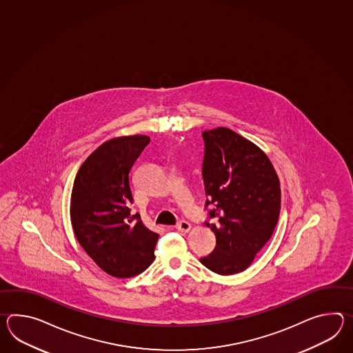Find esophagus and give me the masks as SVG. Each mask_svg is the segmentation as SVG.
Wrapping results in <instances>:
<instances>
[{
  "label": "esophagus",
  "mask_w": 353,
  "mask_h": 353,
  "mask_svg": "<svg viewBox=\"0 0 353 353\" xmlns=\"http://www.w3.org/2000/svg\"><path fill=\"white\" fill-rule=\"evenodd\" d=\"M176 229L179 232H182V233H188V232H190V229H191V224L186 221V220H181L180 223L176 225Z\"/></svg>",
  "instance_id": "esophagus-1"
}]
</instances>
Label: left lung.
Here are the masks:
<instances>
[{
  "instance_id": "8db88e82",
  "label": "left lung",
  "mask_w": 353,
  "mask_h": 353,
  "mask_svg": "<svg viewBox=\"0 0 353 353\" xmlns=\"http://www.w3.org/2000/svg\"><path fill=\"white\" fill-rule=\"evenodd\" d=\"M205 221L216 238L214 251L200 259L215 274H239L270 241L281 209L277 173L265 152L228 128L203 132Z\"/></svg>"
}]
</instances>
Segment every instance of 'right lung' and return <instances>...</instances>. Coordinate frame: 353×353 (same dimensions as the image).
I'll return each instance as SVG.
<instances>
[{
  "label": "right lung",
  "instance_id": "obj_1",
  "mask_svg": "<svg viewBox=\"0 0 353 353\" xmlns=\"http://www.w3.org/2000/svg\"><path fill=\"white\" fill-rule=\"evenodd\" d=\"M147 135L105 141L79 167L71 195L74 235L94 263L119 279L141 274L154 261L159 235L132 214L130 170Z\"/></svg>",
  "mask_w": 353,
  "mask_h": 353
}]
</instances>
